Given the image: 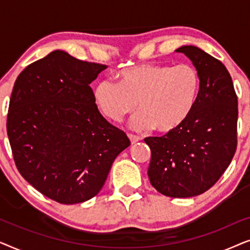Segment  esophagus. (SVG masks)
I'll list each match as a JSON object with an SVG mask.
<instances>
[{
  "label": "esophagus",
  "instance_id": "34e87169",
  "mask_svg": "<svg viewBox=\"0 0 250 250\" xmlns=\"http://www.w3.org/2000/svg\"><path fill=\"white\" fill-rule=\"evenodd\" d=\"M128 138H129V140H131V143H132V145H134V143L139 142V141H141V138H140V136H138V135L128 134Z\"/></svg>",
  "mask_w": 250,
  "mask_h": 250
}]
</instances>
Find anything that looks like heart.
Masks as SVG:
<instances>
[{"label":"heart","mask_w":250,"mask_h":250,"mask_svg":"<svg viewBox=\"0 0 250 250\" xmlns=\"http://www.w3.org/2000/svg\"><path fill=\"white\" fill-rule=\"evenodd\" d=\"M199 91V73L191 64L146 63L122 70L118 83L98 82L93 99L102 114L112 122H122L139 105L141 111L131 121L133 129L156 127L160 133H172L189 119Z\"/></svg>","instance_id":"heart-1"}]
</instances>
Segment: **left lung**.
<instances>
[{"label":"left lung","instance_id":"left-lung-1","mask_svg":"<svg viewBox=\"0 0 250 250\" xmlns=\"http://www.w3.org/2000/svg\"><path fill=\"white\" fill-rule=\"evenodd\" d=\"M192 61L200 91L192 114L179 129L149 136L148 176L164 196L189 198L210 189L230 165L237 149L238 98L232 78L220 60L199 47L176 50Z\"/></svg>","mask_w":250,"mask_h":250}]
</instances>
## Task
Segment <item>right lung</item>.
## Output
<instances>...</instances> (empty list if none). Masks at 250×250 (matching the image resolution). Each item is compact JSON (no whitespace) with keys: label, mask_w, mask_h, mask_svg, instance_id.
<instances>
[{"label":"right lung","mask_w":250,"mask_h":250,"mask_svg":"<svg viewBox=\"0 0 250 250\" xmlns=\"http://www.w3.org/2000/svg\"><path fill=\"white\" fill-rule=\"evenodd\" d=\"M105 68L56 50L15 82L6 119L13 159L23 179L57 203L97 196L131 145L94 102L90 84Z\"/></svg>","instance_id":"add662e5"}]
</instances>
